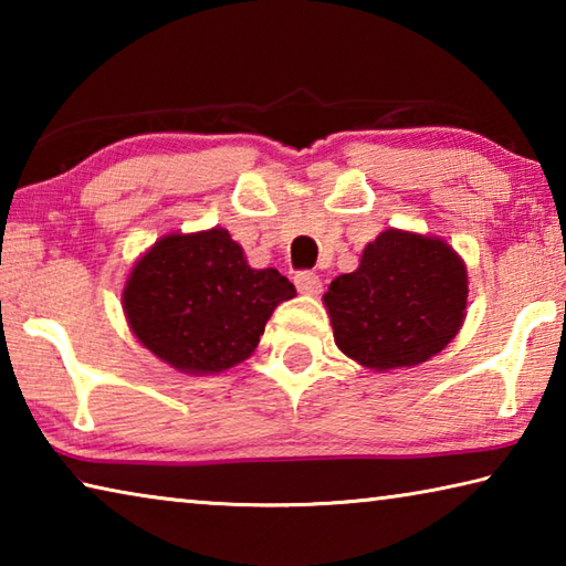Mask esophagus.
<instances>
[{"label": "esophagus", "mask_w": 566, "mask_h": 566, "mask_svg": "<svg viewBox=\"0 0 566 566\" xmlns=\"http://www.w3.org/2000/svg\"><path fill=\"white\" fill-rule=\"evenodd\" d=\"M294 284L302 294H310V296L322 292V280L314 272H296Z\"/></svg>", "instance_id": "obj_1"}]
</instances>
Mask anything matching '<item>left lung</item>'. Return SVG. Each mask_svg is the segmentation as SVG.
Instances as JSON below:
<instances>
[{"label": "left lung", "mask_w": 566, "mask_h": 566, "mask_svg": "<svg viewBox=\"0 0 566 566\" xmlns=\"http://www.w3.org/2000/svg\"><path fill=\"white\" fill-rule=\"evenodd\" d=\"M467 296V264L447 239L385 229L322 302L337 347L361 367L389 371L442 352L462 329Z\"/></svg>", "instance_id": "1"}]
</instances>
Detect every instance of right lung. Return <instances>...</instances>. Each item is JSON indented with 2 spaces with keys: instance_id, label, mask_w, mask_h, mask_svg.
<instances>
[{
  "instance_id": "add662e5",
  "label": "right lung",
  "mask_w": 566,
  "mask_h": 566,
  "mask_svg": "<svg viewBox=\"0 0 566 566\" xmlns=\"http://www.w3.org/2000/svg\"><path fill=\"white\" fill-rule=\"evenodd\" d=\"M296 296L276 270H252L224 227L159 237L129 270L122 310L134 337L185 375H219L252 357L266 322Z\"/></svg>"
}]
</instances>
